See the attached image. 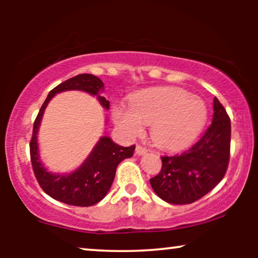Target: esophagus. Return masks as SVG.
Listing matches in <instances>:
<instances>
[{
  "label": "esophagus",
  "mask_w": 258,
  "mask_h": 258,
  "mask_svg": "<svg viewBox=\"0 0 258 258\" xmlns=\"http://www.w3.org/2000/svg\"><path fill=\"white\" fill-rule=\"evenodd\" d=\"M136 154L139 155V156H142V155H146L147 154V149L144 147H142V146H137L136 147Z\"/></svg>",
  "instance_id": "esophagus-1"
}]
</instances>
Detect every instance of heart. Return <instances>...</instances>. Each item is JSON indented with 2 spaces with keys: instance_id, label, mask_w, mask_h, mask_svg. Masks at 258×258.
I'll return each mask as SVG.
<instances>
[{
  "instance_id": "obj_1",
  "label": "heart",
  "mask_w": 258,
  "mask_h": 258,
  "mask_svg": "<svg viewBox=\"0 0 258 258\" xmlns=\"http://www.w3.org/2000/svg\"><path fill=\"white\" fill-rule=\"evenodd\" d=\"M112 121L126 137L142 134L150 124V137L160 149L177 151L189 147L206 125L208 108L203 100L175 87H155L136 91L129 105L115 103Z\"/></svg>"
}]
</instances>
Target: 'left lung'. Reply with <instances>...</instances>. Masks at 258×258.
Returning a JSON list of instances; mask_svg holds the SVG:
<instances>
[{"label":"left lung","instance_id":"1","mask_svg":"<svg viewBox=\"0 0 258 258\" xmlns=\"http://www.w3.org/2000/svg\"><path fill=\"white\" fill-rule=\"evenodd\" d=\"M230 136V118L215 97L213 123L202 139L181 155L161 157V171L150 178L156 195L171 204H190L207 195L227 171Z\"/></svg>","mask_w":258,"mask_h":258}]
</instances>
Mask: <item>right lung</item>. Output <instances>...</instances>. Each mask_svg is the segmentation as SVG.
Returning a JSON list of instances; mask_svg holds the SVG:
<instances>
[{"label": "right lung", "instance_id": "right-lung-1", "mask_svg": "<svg viewBox=\"0 0 258 258\" xmlns=\"http://www.w3.org/2000/svg\"><path fill=\"white\" fill-rule=\"evenodd\" d=\"M68 90H81L96 96L104 109H109V101L101 96L104 84L91 74H81L64 81L48 94L44 103L34 122L33 137L30 141L31 164L38 184L45 194L59 202L70 206L90 207L100 202L110 189L117 165L133 156L135 146L122 147L110 137L102 136L82 164L69 174H55L49 171L40 160L37 134L44 110L56 94Z\"/></svg>", "mask_w": 258, "mask_h": 258}]
</instances>
